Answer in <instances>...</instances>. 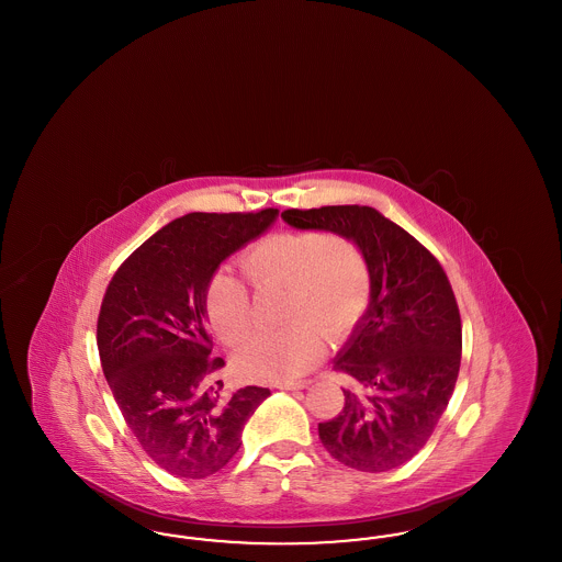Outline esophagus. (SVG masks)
<instances>
[{"label":"esophagus","instance_id":"1","mask_svg":"<svg viewBox=\"0 0 562 562\" xmlns=\"http://www.w3.org/2000/svg\"><path fill=\"white\" fill-rule=\"evenodd\" d=\"M307 385H310L307 381H296V383H293V381H289V383H278V387H280V390H291V392H293V390H305Z\"/></svg>","mask_w":562,"mask_h":562}]
</instances>
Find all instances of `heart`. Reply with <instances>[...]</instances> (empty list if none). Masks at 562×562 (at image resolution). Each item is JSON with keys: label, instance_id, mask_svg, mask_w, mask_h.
Segmentation results:
<instances>
[{"label": "heart", "instance_id": "heart-1", "mask_svg": "<svg viewBox=\"0 0 562 562\" xmlns=\"http://www.w3.org/2000/svg\"><path fill=\"white\" fill-rule=\"evenodd\" d=\"M255 291L282 289V318L276 330L252 337L236 353V371L250 381L282 383L307 373L321 356L322 337L339 341L367 310L371 278L353 241L318 232H278L255 241L240 259ZM214 333L240 346L252 330L250 293L238 276L216 273L206 293Z\"/></svg>", "mask_w": 562, "mask_h": 562}]
</instances>
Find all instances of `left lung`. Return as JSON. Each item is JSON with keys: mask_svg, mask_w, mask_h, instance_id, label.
I'll return each mask as SVG.
<instances>
[{"mask_svg": "<svg viewBox=\"0 0 562 562\" xmlns=\"http://www.w3.org/2000/svg\"><path fill=\"white\" fill-rule=\"evenodd\" d=\"M282 218L344 236L367 259L371 303L335 358L351 385L318 434L348 468L394 470L426 447L453 396L461 318L451 282L424 244L371 206L289 209Z\"/></svg>", "mask_w": 562, "mask_h": 562, "instance_id": "left-lung-1", "label": "left lung"}]
</instances>
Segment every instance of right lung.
Here are the masks:
<instances>
[{
  "instance_id": "right-lung-1",
  "label": "right lung",
  "mask_w": 562,
  "mask_h": 562,
  "mask_svg": "<svg viewBox=\"0 0 562 562\" xmlns=\"http://www.w3.org/2000/svg\"><path fill=\"white\" fill-rule=\"evenodd\" d=\"M278 211L189 213L143 241L109 282L97 346L124 422L154 463L177 479H206L229 463L241 429L269 396L223 392L225 367L206 330L218 266L259 238Z\"/></svg>"
}]
</instances>
